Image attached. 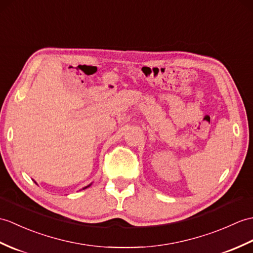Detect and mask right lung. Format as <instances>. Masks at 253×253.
Here are the masks:
<instances>
[{
  "instance_id": "1",
  "label": "right lung",
  "mask_w": 253,
  "mask_h": 253,
  "mask_svg": "<svg viewBox=\"0 0 253 253\" xmlns=\"http://www.w3.org/2000/svg\"><path fill=\"white\" fill-rule=\"evenodd\" d=\"M34 182H35V181H34ZM35 183H37V182H35ZM37 184H38V183H37ZM90 185H91V183H90V184H89V185H87V186H85V187H83V189H82V190H85V189H87V187H89V186H90Z\"/></svg>"
}]
</instances>
